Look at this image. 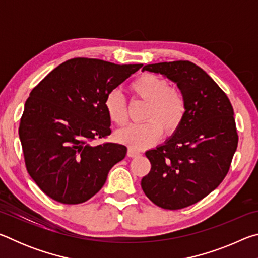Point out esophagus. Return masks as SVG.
Returning a JSON list of instances; mask_svg holds the SVG:
<instances>
[{
	"label": "esophagus",
	"mask_w": 258,
	"mask_h": 258,
	"mask_svg": "<svg viewBox=\"0 0 258 258\" xmlns=\"http://www.w3.org/2000/svg\"><path fill=\"white\" fill-rule=\"evenodd\" d=\"M127 156L128 157H138L140 156V152L137 150H133V149H128L127 150Z\"/></svg>",
	"instance_id": "esophagus-1"
}]
</instances>
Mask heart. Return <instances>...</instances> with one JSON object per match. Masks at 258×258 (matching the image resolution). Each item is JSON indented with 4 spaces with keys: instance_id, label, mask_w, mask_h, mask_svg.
<instances>
[{
    "instance_id": "1",
    "label": "heart",
    "mask_w": 258,
    "mask_h": 258,
    "mask_svg": "<svg viewBox=\"0 0 258 258\" xmlns=\"http://www.w3.org/2000/svg\"><path fill=\"white\" fill-rule=\"evenodd\" d=\"M130 90L135 97L148 103L145 120L140 125H130L116 133V140L128 149L141 150L160 139L163 128L173 133L185 115V100L178 90L171 89L168 82L152 74H145L131 83ZM108 118L117 126L127 121V108L119 91L112 90L104 99Z\"/></svg>"
}]
</instances>
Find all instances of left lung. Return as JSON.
<instances>
[{
  "label": "left lung",
  "mask_w": 258,
  "mask_h": 258,
  "mask_svg": "<svg viewBox=\"0 0 258 258\" xmlns=\"http://www.w3.org/2000/svg\"><path fill=\"white\" fill-rule=\"evenodd\" d=\"M145 71L175 83L185 115L172 137L146 152L151 169L141 186L157 206L181 209L206 197L228 174L238 146L233 108L213 78L190 61L147 64Z\"/></svg>",
  "instance_id": "1"
}]
</instances>
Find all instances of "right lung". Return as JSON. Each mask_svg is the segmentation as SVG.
I'll list each match as a JSON object with an SVG mask.
<instances>
[{"mask_svg": "<svg viewBox=\"0 0 258 258\" xmlns=\"http://www.w3.org/2000/svg\"><path fill=\"white\" fill-rule=\"evenodd\" d=\"M142 64L75 58L54 68L25 103L19 138L30 177L55 202L84 203L126 156L118 143L93 146L111 133L104 99Z\"/></svg>", "mask_w": 258, "mask_h": 258, "instance_id": "add662e5", "label": "right lung"}]
</instances>
